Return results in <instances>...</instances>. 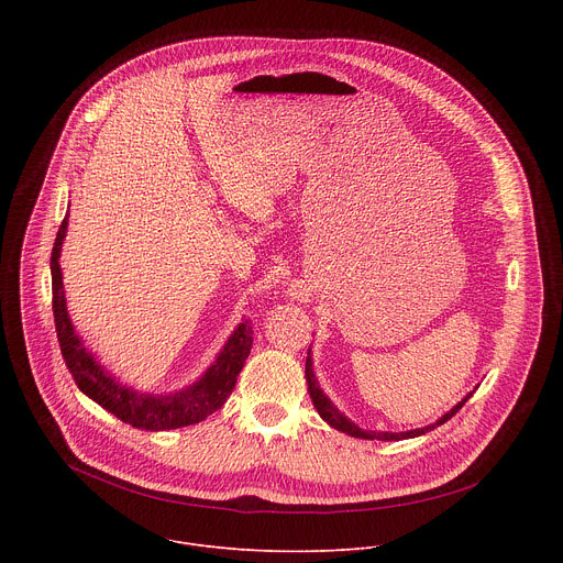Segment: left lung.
<instances>
[{
	"label": "left lung",
	"mask_w": 563,
	"mask_h": 563,
	"mask_svg": "<svg viewBox=\"0 0 563 563\" xmlns=\"http://www.w3.org/2000/svg\"><path fill=\"white\" fill-rule=\"evenodd\" d=\"M305 376H307V389H309V396H311V404H313V408L318 410V415L323 417L332 428H336V430H341V432H345V434H350V437H356V439H369V441H400V439H412V437H421V434H426V432H430V430H434L437 426H443L445 421H450L463 406H465V400L470 398V394L461 400L459 406H454L448 415H443L437 423H432V426H428V428H419V430H410V432H369V430H361V428H356L350 419H345L334 406H332V400L323 394V389L318 387V383H316V378H313V369H311V356H307V361H305Z\"/></svg>",
	"instance_id": "obj_1"
}]
</instances>
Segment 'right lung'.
<instances>
[{"label":"right lung","instance_id":"add662e5","mask_svg":"<svg viewBox=\"0 0 563 563\" xmlns=\"http://www.w3.org/2000/svg\"><path fill=\"white\" fill-rule=\"evenodd\" d=\"M66 218L62 220L55 245L51 252V278H53V316H55V332L59 341V350L64 363L75 380V385L82 389L89 398H93L98 406L115 415L120 421L140 428V430H174L205 421L211 412L220 410L224 400L235 387L238 374L243 369L252 343H254V328L250 320L240 323L233 336L227 341L224 350L218 354L216 363L207 369V374L191 387L176 391V394H140L131 387L122 385L113 376L104 372L102 365L87 352V347L75 334L70 318L66 311L62 272H59V250L62 240L66 235Z\"/></svg>","mask_w":563,"mask_h":563}]
</instances>
